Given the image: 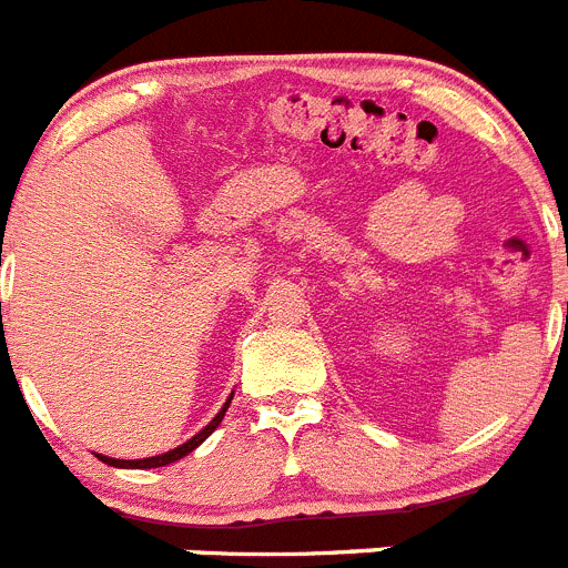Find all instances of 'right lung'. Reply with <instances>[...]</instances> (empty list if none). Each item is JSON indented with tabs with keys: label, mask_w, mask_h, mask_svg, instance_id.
<instances>
[{
	"label": "right lung",
	"mask_w": 568,
	"mask_h": 568,
	"mask_svg": "<svg viewBox=\"0 0 568 568\" xmlns=\"http://www.w3.org/2000/svg\"><path fill=\"white\" fill-rule=\"evenodd\" d=\"M229 405H232V396L226 398V405L221 407V413H217V416H214L212 422H209L201 433H197V436H192V438H189L186 444H181V447L170 449V453H163V456H152V458H132V462H124V458H110V456H99V458H101V462H104V464H110V467H119V469H152V467H166V464H172V462H181L183 456H189V453H192V449L201 447V444L206 442L209 436H212L214 427H217V424L223 422V416H226Z\"/></svg>",
	"instance_id": "1"
}]
</instances>
